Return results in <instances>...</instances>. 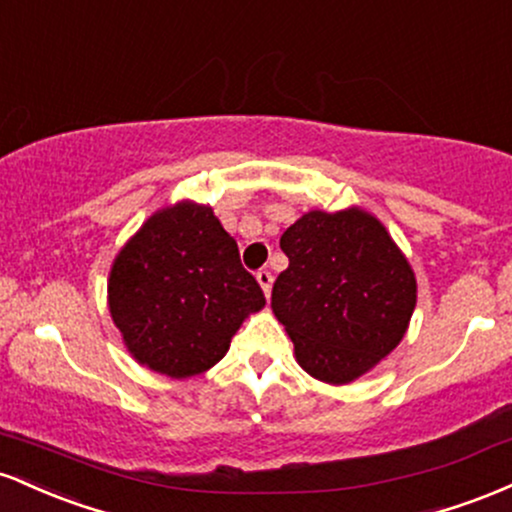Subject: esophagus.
<instances>
[{
	"mask_svg": "<svg viewBox=\"0 0 512 512\" xmlns=\"http://www.w3.org/2000/svg\"><path fill=\"white\" fill-rule=\"evenodd\" d=\"M257 284L262 286V291H264V296L269 298V293H272V281H274V276L267 272V269H260V272H257Z\"/></svg>",
	"mask_w": 512,
	"mask_h": 512,
	"instance_id": "1",
	"label": "esophagus"
}]
</instances>
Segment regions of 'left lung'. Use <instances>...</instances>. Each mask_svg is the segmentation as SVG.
Instances as JSON below:
<instances>
[{"label": "left lung", "mask_w": 512, "mask_h": 512, "mask_svg": "<svg viewBox=\"0 0 512 512\" xmlns=\"http://www.w3.org/2000/svg\"><path fill=\"white\" fill-rule=\"evenodd\" d=\"M279 245L289 267L274 281L272 313L305 373L349 385L397 349L416 308V276L378 216L305 211Z\"/></svg>", "instance_id": "obj_1"}]
</instances>
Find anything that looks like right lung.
I'll use <instances>...</instances> for the list:
<instances>
[{
	"label": "right lung",
	"mask_w": 512,
	"mask_h": 512,
	"mask_svg": "<svg viewBox=\"0 0 512 512\" xmlns=\"http://www.w3.org/2000/svg\"><path fill=\"white\" fill-rule=\"evenodd\" d=\"M108 308L139 366L185 380L226 356L264 293L214 209L180 199L154 211L115 255Z\"/></svg>",
	"instance_id": "1"
}]
</instances>
